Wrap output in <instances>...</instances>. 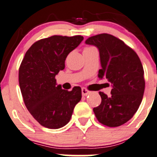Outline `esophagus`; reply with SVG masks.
<instances>
[{"label":"esophagus","mask_w":157,"mask_h":157,"mask_svg":"<svg viewBox=\"0 0 157 157\" xmlns=\"http://www.w3.org/2000/svg\"><path fill=\"white\" fill-rule=\"evenodd\" d=\"M81 91H82V95H83V96H87L88 94H90V90H88L87 89H86V88H84V87H83V88L81 89Z\"/></svg>","instance_id":"obj_1"}]
</instances>
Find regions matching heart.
<instances>
[{"label": "heart", "mask_w": 157, "mask_h": 157, "mask_svg": "<svg viewBox=\"0 0 157 157\" xmlns=\"http://www.w3.org/2000/svg\"><path fill=\"white\" fill-rule=\"evenodd\" d=\"M94 47H92V46H86L85 47L84 49H83V52H86V51H90L92 50V49H94Z\"/></svg>", "instance_id": "heart-1"}]
</instances>
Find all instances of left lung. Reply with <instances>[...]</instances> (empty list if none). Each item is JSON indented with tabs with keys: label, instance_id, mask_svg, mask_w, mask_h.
I'll return each instance as SVG.
<instances>
[{
	"label": "left lung",
	"instance_id": "left-lung-1",
	"mask_svg": "<svg viewBox=\"0 0 157 157\" xmlns=\"http://www.w3.org/2000/svg\"><path fill=\"white\" fill-rule=\"evenodd\" d=\"M85 42L99 48L102 68L98 77L112 84L110 96L99 92L102 102L93 108L95 115L108 127L122 125L132 118L143 99L145 80L141 61L131 47L112 35H96Z\"/></svg>",
	"mask_w": 157,
	"mask_h": 157
}]
</instances>
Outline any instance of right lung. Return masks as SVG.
I'll return each instance as SVG.
<instances>
[{
	"mask_svg": "<svg viewBox=\"0 0 157 157\" xmlns=\"http://www.w3.org/2000/svg\"><path fill=\"white\" fill-rule=\"evenodd\" d=\"M80 36H52L32 45L19 68V83L26 107L45 128L58 129L69 122L82 97L81 88L71 91L57 86L55 76L65 67L67 55L83 41Z\"/></svg>",
	"mask_w": 157,
	"mask_h": 157,
	"instance_id": "1",
	"label": "right lung"
}]
</instances>
